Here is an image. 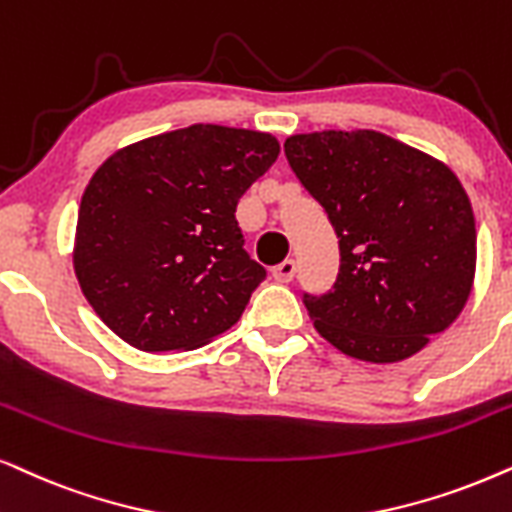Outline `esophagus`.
Wrapping results in <instances>:
<instances>
[{"mask_svg": "<svg viewBox=\"0 0 512 512\" xmlns=\"http://www.w3.org/2000/svg\"><path fill=\"white\" fill-rule=\"evenodd\" d=\"M272 277H275L277 282H291L296 277V261L287 258V261L275 265V268H272Z\"/></svg>", "mask_w": 512, "mask_h": 512, "instance_id": "obj_1", "label": "esophagus"}]
</instances>
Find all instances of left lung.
Wrapping results in <instances>:
<instances>
[{"mask_svg":"<svg viewBox=\"0 0 512 512\" xmlns=\"http://www.w3.org/2000/svg\"><path fill=\"white\" fill-rule=\"evenodd\" d=\"M303 188L327 211L341 251L334 289L305 296L343 355L393 364L449 329L475 282L468 192L442 159L381 131H313L284 141Z\"/></svg>","mask_w":512,"mask_h":512,"instance_id":"8db88e82","label":"left lung"}]
</instances>
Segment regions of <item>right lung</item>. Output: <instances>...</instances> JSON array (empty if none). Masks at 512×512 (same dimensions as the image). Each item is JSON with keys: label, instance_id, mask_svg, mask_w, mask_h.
<instances>
[{"label": "right lung", "instance_id": "obj_1", "mask_svg": "<svg viewBox=\"0 0 512 512\" xmlns=\"http://www.w3.org/2000/svg\"><path fill=\"white\" fill-rule=\"evenodd\" d=\"M280 155L218 124L143 138L105 159L79 204L72 265L105 327L145 353L195 350L240 320L265 270L235 209Z\"/></svg>", "mask_w": 512, "mask_h": 512}]
</instances>
